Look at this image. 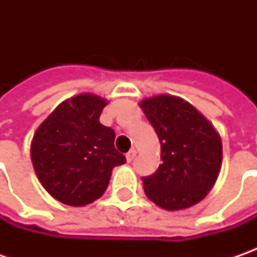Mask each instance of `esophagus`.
<instances>
[{"mask_svg":"<svg viewBox=\"0 0 257 257\" xmlns=\"http://www.w3.org/2000/svg\"><path fill=\"white\" fill-rule=\"evenodd\" d=\"M136 154H137V152H136L134 149H132L128 153L125 154V159H127V162H128V163H130V162H133L134 157H136Z\"/></svg>","mask_w":257,"mask_h":257,"instance_id":"1","label":"esophagus"}]
</instances>
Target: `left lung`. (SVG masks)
I'll list each match as a JSON object with an SVG mask.
<instances>
[{
    "label": "left lung",
    "instance_id": "obj_1",
    "mask_svg": "<svg viewBox=\"0 0 257 257\" xmlns=\"http://www.w3.org/2000/svg\"><path fill=\"white\" fill-rule=\"evenodd\" d=\"M162 146L159 169L143 177L144 193L166 210L199 203L222 166V140L192 104L173 95H156L140 103Z\"/></svg>",
    "mask_w": 257,
    "mask_h": 257
}]
</instances>
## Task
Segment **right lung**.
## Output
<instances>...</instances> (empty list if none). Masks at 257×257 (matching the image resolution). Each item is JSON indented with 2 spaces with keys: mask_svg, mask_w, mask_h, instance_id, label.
Listing matches in <instances>:
<instances>
[{
  "mask_svg": "<svg viewBox=\"0 0 257 257\" xmlns=\"http://www.w3.org/2000/svg\"><path fill=\"white\" fill-rule=\"evenodd\" d=\"M105 100L80 94L61 103L35 133L31 160L44 189L58 202L85 206L103 196L115 166L125 163L115 133L100 123Z\"/></svg>",
  "mask_w": 257,
  "mask_h": 257,
  "instance_id": "1",
  "label": "right lung"
}]
</instances>
